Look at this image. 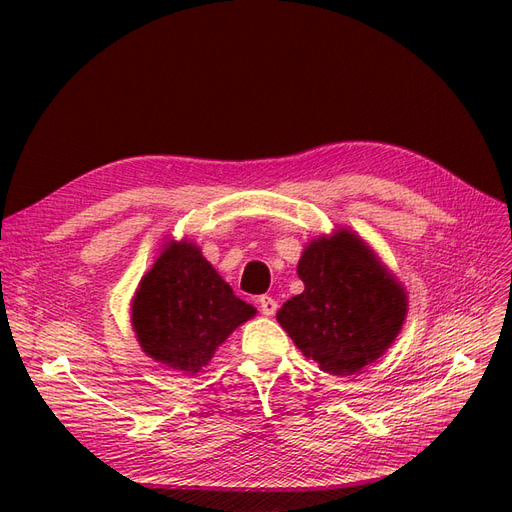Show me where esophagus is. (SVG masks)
Returning <instances> with one entry per match:
<instances>
[{"label": "esophagus", "mask_w": 512, "mask_h": 512, "mask_svg": "<svg viewBox=\"0 0 512 512\" xmlns=\"http://www.w3.org/2000/svg\"><path fill=\"white\" fill-rule=\"evenodd\" d=\"M258 305H260V312L265 316H273L275 309H277V301L273 297H267V294L258 297Z\"/></svg>", "instance_id": "esophagus-1"}]
</instances>
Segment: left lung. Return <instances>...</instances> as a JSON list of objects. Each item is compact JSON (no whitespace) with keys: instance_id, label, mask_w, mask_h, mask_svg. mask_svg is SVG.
Listing matches in <instances>:
<instances>
[{"instance_id":"1","label":"left lung","mask_w":512,"mask_h":512,"mask_svg":"<svg viewBox=\"0 0 512 512\" xmlns=\"http://www.w3.org/2000/svg\"><path fill=\"white\" fill-rule=\"evenodd\" d=\"M305 290L277 322L322 371L348 376L393 344L406 318V292L352 232L307 245L299 260Z\"/></svg>"}]
</instances>
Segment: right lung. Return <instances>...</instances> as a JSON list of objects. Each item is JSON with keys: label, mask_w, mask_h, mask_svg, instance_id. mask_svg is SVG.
<instances>
[{"label": "right lung", "mask_w": 512, "mask_h": 512, "mask_svg": "<svg viewBox=\"0 0 512 512\" xmlns=\"http://www.w3.org/2000/svg\"><path fill=\"white\" fill-rule=\"evenodd\" d=\"M254 314L256 309L235 297L198 247L185 241L166 247L132 303V324L143 350L192 374Z\"/></svg>", "instance_id": "right-lung-1"}]
</instances>
